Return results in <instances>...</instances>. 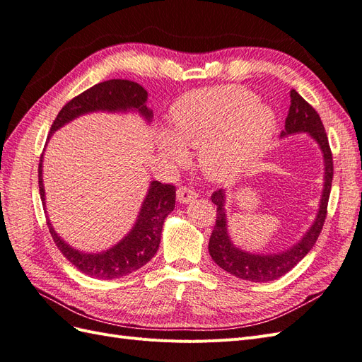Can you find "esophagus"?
I'll use <instances>...</instances> for the list:
<instances>
[{
    "instance_id": "obj_1",
    "label": "esophagus",
    "mask_w": 362,
    "mask_h": 362,
    "mask_svg": "<svg viewBox=\"0 0 362 362\" xmlns=\"http://www.w3.org/2000/svg\"><path fill=\"white\" fill-rule=\"evenodd\" d=\"M198 198V193H196L192 187H187V185H181L178 189V201L182 204H189Z\"/></svg>"
}]
</instances>
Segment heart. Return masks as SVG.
Listing matches in <instances>:
<instances>
[{"label":"heart","instance_id":"heart-1","mask_svg":"<svg viewBox=\"0 0 362 362\" xmlns=\"http://www.w3.org/2000/svg\"><path fill=\"white\" fill-rule=\"evenodd\" d=\"M175 138L161 136V149L170 158L184 157L181 146L201 148L204 172L214 180L235 177L254 163L275 133L272 108L258 103L242 86H216L190 90L172 105Z\"/></svg>","mask_w":362,"mask_h":362}]
</instances>
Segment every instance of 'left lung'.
Here are the masks:
<instances>
[{
    "label": "left lung",
    "instance_id": "obj_1",
    "mask_svg": "<svg viewBox=\"0 0 362 362\" xmlns=\"http://www.w3.org/2000/svg\"><path fill=\"white\" fill-rule=\"evenodd\" d=\"M290 98L291 101L286 119V129L281 131V137L294 133H308L319 144L325 158V184L320 208L313 226L298 245H294L286 252H281V254H249V252L235 247L229 238L225 214V190H216L211 194V202L217 206V214L208 250H210V255L218 267L245 281L269 282L288 273L315 245L327 214V201H329L334 178V161L329 140H327L319 113L294 89L290 92Z\"/></svg>",
    "mask_w": 362,
    "mask_h": 362
}]
</instances>
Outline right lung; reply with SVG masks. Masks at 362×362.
Instances as JSON below:
<instances>
[{
    "mask_svg": "<svg viewBox=\"0 0 362 362\" xmlns=\"http://www.w3.org/2000/svg\"><path fill=\"white\" fill-rule=\"evenodd\" d=\"M146 101L148 92L134 81L108 80L98 83L78 96L72 98L62 108L51 125L48 139L54 131L71 122L72 119L98 110H137L149 122L152 110L146 107ZM39 192L42 204L45 206V190H43L42 182V157L39 163ZM175 193H177L175 185L152 181L134 228L116 246L107 252H101V254H83V252L72 249L54 231L49 221L47 223L54 243L60 249L64 258L72 262L76 269L92 278L116 279L136 272L156 255L161 240L164 218L175 208Z\"/></svg>",
    "mask_w": 362,
    "mask_h": 362,
    "instance_id": "add662e5",
    "label": "right lung"
}]
</instances>
